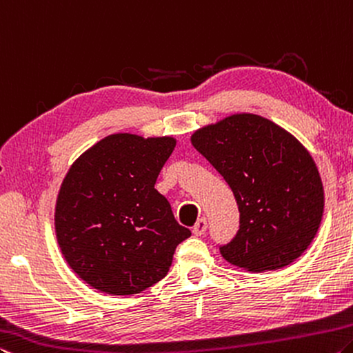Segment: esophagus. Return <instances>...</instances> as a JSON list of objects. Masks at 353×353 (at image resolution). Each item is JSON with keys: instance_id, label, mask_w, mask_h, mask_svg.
<instances>
[{"instance_id": "esophagus-1", "label": "esophagus", "mask_w": 353, "mask_h": 353, "mask_svg": "<svg viewBox=\"0 0 353 353\" xmlns=\"http://www.w3.org/2000/svg\"><path fill=\"white\" fill-rule=\"evenodd\" d=\"M206 228H208V222H206V219L205 217H201V219H199L197 221V223L194 225V234L195 236H201V234H205L206 233Z\"/></svg>"}]
</instances>
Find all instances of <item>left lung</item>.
Masks as SVG:
<instances>
[{
	"label": "left lung",
	"instance_id": "left-lung-1",
	"mask_svg": "<svg viewBox=\"0 0 353 353\" xmlns=\"http://www.w3.org/2000/svg\"><path fill=\"white\" fill-rule=\"evenodd\" d=\"M234 194L239 230L222 256L250 272L286 268L319 230L323 188L314 159L291 132L256 114H233L190 136Z\"/></svg>",
	"mask_w": 353,
	"mask_h": 353
}]
</instances>
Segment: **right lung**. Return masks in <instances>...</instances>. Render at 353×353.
<instances>
[{
    "label": "right lung",
    "instance_id": "right-lung-1",
    "mask_svg": "<svg viewBox=\"0 0 353 353\" xmlns=\"http://www.w3.org/2000/svg\"><path fill=\"white\" fill-rule=\"evenodd\" d=\"M176 139L106 136L74 161L56 200L57 244L81 280L131 296L163 280L190 236L154 189Z\"/></svg>",
    "mask_w": 353,
    "mask_h": 353
}]
</instances>
